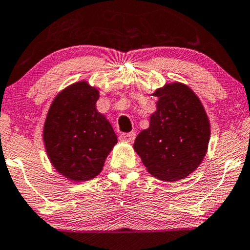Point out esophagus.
<instances>
[{"label":"esophagus","instance_id":"esophagus-1","mask_svg":"<svg viewBox=\"0 0 250 250\" xmlns=\"http://www.w3.org/2000/svg\"><path fill=\"white\" fill-rule=\"evenodd\" d=\"M136 137L135 132H128V134H121L120 135V141L123 142H134Z\"/></svg>","mask_w":250,"mask_h":250}]
</instances>
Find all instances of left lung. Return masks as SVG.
I'll return each instance as SVG.
<instances>
[{"label":"left lung","instance_id":"obj_1","mask_svg":"<svg viewBox=\"0 0 250 250\" xmlns=\"http://www.w3.org/2000/svg\"><path fill=\"white\" fill-rule=\"evenodd\" d=\"M153 96L157 110L150 116V127L136 137L134 150L154 178L178 181L191 174L207 154L210 122L187 85L166 84Z\"/></svg>","mask_w":250,"mask_h":250}]
</instances>
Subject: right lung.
<instances>
[{
    "label": "right lung",
    "instance_id": "1",
    "mask_svg": "<svg viewBox=\"0 0 250 250\" xmlns=\"http://www.w3.org/2000/svg\"><path fill=\"white\" fill-rule=\"evenodd\" d=\"M98 99L96 87L77 82L55 97L47 113V156L60 174L71 181H87L99 174L118 143L108 120L97 110Z\"/></svg>",
    "mask_w": 250,
    "mask_h": 250
}]
</instances>
